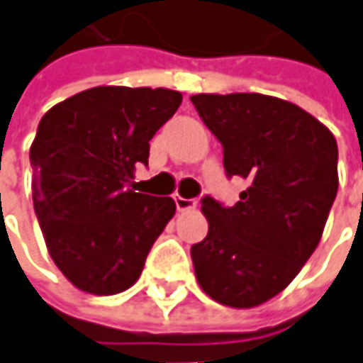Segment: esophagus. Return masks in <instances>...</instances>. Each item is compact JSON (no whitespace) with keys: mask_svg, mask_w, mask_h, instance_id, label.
Returning <instances> with one entry per match:
<instances>
[{"mask_svg":"<svg viewBox=\"0 0 363 363\" xmlns=\"http://www.w3.org/2000/svg\"><path fill=\"white\" fill-rule=\"evenodd\" d=\"M174 205H177V211L184 213V211L194 208V206H196V201H194V199H184V196H174Z\"/></svg>","mask_w":363,"mask_h":363,"instance_id":"1","label":"esophagus"}]
</instances>
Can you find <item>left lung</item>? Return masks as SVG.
<instances>
[{"instance_id": "1", "label": "left lung", "mask_w": 363, "mask_h": 363, "mask_svg": "<svg viewBox=\"0 0 363 363\" xmlns=\"http://www.w3.org/2000/svg\"><path fill=\"white\" fill-rule=\"evenodd\" d=\"M191 102L223 146L225 174L249 181L235 206L201 199L208 233L191 247L196 279L223 306H261L318 247L337 194V143L306 110L273 96Z\"/></svg>"}]
</instances>
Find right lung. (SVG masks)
<instances>
[{
	"mask_svg": "<svg viewBox=\"0 0 363 363\" xmlns=\"http://www.w3.org/2000/svg\"><path fill=\"white\" fill-rule=\"evenodd\" d=\"M181 92L98 86L48 110L30 148L33 211L57 269L78 289L114 295L140 277L172 219L170 196L126 189L148 164L150 138L172 118Z\"/></svg>",
	"mask_w": 363,
	"mask_h": 363,
	"instance_id": "right-lung-1",
	"label": "right lung"
}]
</instances>
